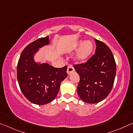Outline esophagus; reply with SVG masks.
<instances>
[{"label":"esophagus","instance_id":"esophagus-1","mask_svg":"<svg viewBox=\"0 0 133 133\" xmlns=\"http://www.w3.org/2000/svg\"><path fill=\"white\" fill-rule=\"evenodd\" d=\"M74 71H75V69H74L73 66H72V65H69L67 69V74H68V75H70V74L72 72H73Z\"/></svg>","mask_w":133,"mask_h":133}]
</instances>
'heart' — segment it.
<instances>
[{
    "label": "heart",
    "instance_id": "heart-1",
    "mask_svg": "<svg viewBox=\"0 0 133 133\" xmlns=\"http://www.w3.org/2000/svg\"><path fill=\"white\" fill-rule=\"evenodd\" d=\"M79 48L77 55V58L78 61H84L91 55L93 50V44L90 41H86L84 43L81 41L78 42L75 47L76 49Z\"/></svg>",
    "mask_w": 133,
    "mask_h": 133
}]
</instances>
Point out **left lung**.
Returning a JSON list of instances; mask_svg holds the SVG:
<instances>
[{"label":"left lung","mask_w":133,"mask_h":133,"mask_svg":"<svg viewBox=\"0 0 133 133\" xmlns=\"http://www.w3.org/2000/svg\"><path fill=\"white\" fill-rule=\"evenodd\" d=\"M95 54L85 63L75 64L79 75L77 93L85 103H97L109 95L113 86L116 63L111 50L104 43L94 39Z\"/></svg>","instance_id":"obj_1"}]
</instances>
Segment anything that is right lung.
Wrapping results in <instances>:
<instances>
[{"label":"right lung","mask_w":133,"mask_h":133,"mask_svg":"<svg viewBox=\"0 0 133 133\" xmlns=\"http://www.w3.org/2000/svg\"><path fill=\"white\" fill-rule=\"evenodd\" d=\"M49 43L48 36L28 44L22 52L17 66V78L22 93L29 101L38 105L52 102L60 83L67 76V66L56 68L33 61V55L38 49Z\"/></svg>","instance_id":"add662e5"}]
</instances>
